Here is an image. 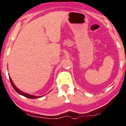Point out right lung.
Listing matches in <instances>:
<instances>
[{"label":"right lung","mask_w":126,"mask_h":126,"mask_svg":"<svg viewBox=\"0 0 126 126\" xmlns=\"http://www.w3.org/2000/svg\"><path fill=\"white\" fill-rule=\"evenodd\" d=\"M9 80H10V82H11V85H12V86H13V87L14 88V90H16V91H17V93H18V94H21V95L25 96V97H27V98H39V97H39V96H33V95H29V94H26V93H23V92H21V91H20L19 90H18V89H17V88H16V86H15V85L13 84V81L11 80V79L10 78H9Z\"/></svg>","instance_id":"right-lung-1"}]
</instances>
